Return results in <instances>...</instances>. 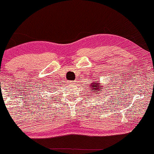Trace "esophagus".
Listing matches in <instances>:
<instances>
[{
    "instance_id": "obj_1",
    "label": "esophagus",
    "mask_w": 154,
    "mask_h": 154,
    "mask_svg": "<svg viewBox=\"0 0 154 154\" xmlns=\"http://www.w3.org/2000/svg\"><path fill=\"white\" fill-rule=\"evenodd\" d=\"M71 83H73V81H71Z\"/></svg>"
}]
</instances>
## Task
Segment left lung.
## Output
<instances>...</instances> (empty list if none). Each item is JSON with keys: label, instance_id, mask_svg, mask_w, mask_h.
Listing matches in <instances>:
<instances>
[{"label": "left lung", "instance_id": "8db88e82", "mask_svg": "<svg viewBox=\"0 0 154 154\" xmlns=\"http://www.w3.org/2000/svg\"><path fill=\"white\" fill-rule=\"evenodd\" d=\"M91 91H93V93L95 94H97V93H100V90L101 88V85L100 83H92L91 84Z\"/></svg>", "mask_w": 154, "mask_h": 154}]
</instances>
